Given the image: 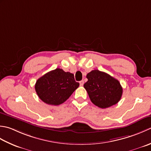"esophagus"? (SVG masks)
<instances>
[{
  "mask_svg": "<svg viewBox=\"0 0 151 151\" xmlns=\"http://www.w3.org/2000/svg\"><path fill=\"white\" fill-rule=\"evenodd\" d=\"M79 84H80V86H83V84H84V81H79Z\"/></svg>",
  "mask_w": 151,
  "mask_h": 151,
  "instance_id": "1",
  "label": "esophagus"
}]
</instances>
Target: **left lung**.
<instances>
[{
    "label": "left lung",
    "instance_id": "obj_1",
    "mask_svg": "<svg viewBox=\"0 0 151 151\" xmlns=\"http://www.w3.org/2000/svg\"><path fill=\"white\" fill-rule=\"evenodd\" d=\"M88 81L84 84L88 96L95 106L107 108L120 101L122 88L117 79L98 70L87 73Z\"/></svg>",
    "mask_w": 151,
    "mask_h": 151
}]
</instances>
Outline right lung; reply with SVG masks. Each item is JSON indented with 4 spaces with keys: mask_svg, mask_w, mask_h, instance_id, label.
I'll use <instances>...</instances> for the list:
<instances>
[{
    "mask_svg": "<svg viewBox=\"0 0 151 151\" xmlns=\"http://www.w3.org/2000/svg\"><path fill=\"white\" fill-rule=\"evenodd\" d=\"M79 86V83L75 81L73 73L56 68L37 80L35 90L44 102L58 106L68 99Z\"/></svg>",
    "mask_w": 151,
    "mask_h": 151,
    "instance_id": "add662e5",
    "label": "right lung"
}]
</instances>
